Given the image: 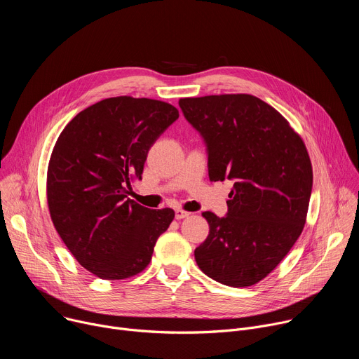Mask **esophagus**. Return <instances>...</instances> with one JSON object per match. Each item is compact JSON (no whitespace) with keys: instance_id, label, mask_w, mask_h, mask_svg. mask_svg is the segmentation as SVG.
Masks as SVG:
<instances>
[{"instance_id":"esophagus-1","label":"esophagus","mask_w":359,"mask_h":359,"mask_svg":"<svg viewBox=\"0 0 359 359\" xmlns=\"http://www.w3.org/2000/svg\"><path fill=\"white\" fill-rule=\"evenodd\" d=\"M175 216H176V219H177V220H182V219L189 217V216H190V213H189V212H184V210L177 209V210L175 212Z\"/></svg>"}]
</instances>
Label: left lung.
Returning a JSON list of instances; mask_svg holds the SVG:
<instances>
[{
	"label": "left lung",
	"instance_id": "left-lung-1",
	"mask_svg": "<svg viewBox=\"0 0 359 359\" xmlns=\"http://www.w3.org/2000/svg\"><path fill=\"white\" fill-rule=\"evenodd\" d=\"M179 107L208 146L212 182H234L227 216L204 212L209 236L198 269L230 287L266 278L298 240L313 189L301 136L264 100L247 93L182 97Z\"/></svg>",
	"mask_w": 359,
	"mask_h": 359
}]
</instances>
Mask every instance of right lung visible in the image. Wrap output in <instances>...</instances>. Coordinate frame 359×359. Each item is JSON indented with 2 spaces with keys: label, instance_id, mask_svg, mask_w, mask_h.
Returning a JSON list of instances; mask_svg holds the SVG:
<instances>
[{
  "label": "right lung",
  "instance_id": "1",
  "mask_svg": "<svg viewBox=\"0 0 359 359\" xmlns=\"http://www.w3.org/2000/svg\"><path fill=\"white\" fill-rule=\"evenodd\" d=\"M179 118L166 102L116 96L79 112L61 132L48 165V209L76 262L102 280L142 273L175 219L128 197L150 146Z\"/></svg>",
  "mask_w": 359,
  "mask_h": 359
}]
</instances>
